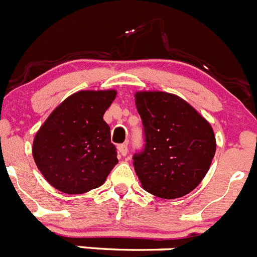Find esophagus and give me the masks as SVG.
Wrapping results in <instances>:
<instances>
[{"label":"esophagus","mask_w":257,"mask_h":257,"mask_svg":"<svg viewBox=\"0 0 257 257\" xmlns=\"http://www.w3.org/2000/svg\"><path fill=\"white\" fill-rule=\"evenodd\" d=\"M116 149H118V153L121 155V157H125L126 154H128V145L126 144H120L116 147Z\"/></svg>","instance_id":"1"}]
</instances>
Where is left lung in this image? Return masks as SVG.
Returning a JSON list of instances; mask_svg holds the SVG:
<instances>
[{"label":"left lung","mask_w":257,"mask_h":257,"mask_svg":"<svg viewBox=\"0 0 257 257\" xmlns=\"http://www.w3.org/2000/svg\"><path fill=\"white\" fill-rule=\"evenodd\" d=\"M144 149L133 165L145 191L163 199L186 195L211 165L216 141L211 125L188 102L165 92H137Z\"/></svg>","instance_id":"left-lung-1"}]
</instances>
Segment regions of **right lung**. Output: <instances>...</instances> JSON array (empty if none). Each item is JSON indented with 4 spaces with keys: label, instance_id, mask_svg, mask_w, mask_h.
<instances>
[{
    "label": "right lung",
    "instance_id": "add662e5",
    "mask_svg": "<svg viewBox=\"0 0 257 257\" xmlns=\"http://www.w3.org/2000/svg\"><path fill=\"white\" fill-rule=\"evenodd\" d=\"M115 90H80L48 116L33 141L36 165L52 186L66 194L99 188L118 163L110 128L103 119Z\"/></svg>",
    "mask_w": 257,
    "mask_h": 257
}]
</instances>
